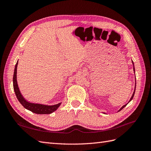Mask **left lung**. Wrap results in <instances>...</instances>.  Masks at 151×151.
I'll use <instances>...</instances> for the list:
<instances>
[{
  "label": "left lung",
  "instance_id": "8db88e82",
  "mask_svg": "<svg viewBox=\"0 0 151 151\" xmlns=\"http://www.w3.org/2000/svg\"><path fill=\"white\" fill-rule=\"evenodd\" d=\"M133 64H134V63H133ZM134 72H135V68H134ZM135 89H134V93H133V94H132V97H131V98H130V101H129V102L131 101V100L132 99H133V98H134V94H135ZM127 103V104H128ZM127 104H125L124 105V106H123L120 109H119V110H118V111H121L122 110V109L123 108H125L126 106H127Z\"/></svg>",
  "mask_w": 151,
  "mask_h": 151
}]
</instances>
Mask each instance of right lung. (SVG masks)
I'll use <instances>...</instances> for the list:
<instances>
[{
    "instance_id": "1",
    "label": "right lung",
    "mask_w": 151,
    "mask_h": 151,
    "mask_svg": "<svg viewBox=\"0 0 151 151\" xmlns=\"http://www.w3.org/2000/svg\"><path fill=\"white\" fill-rule=\"evenodd\" d=\"M18 64V61L17 62L16 64L15 65L14 68V76H13V87L14 90L16 94V97L17 99L19 100L20 103L26 109H28V110L33 112L36 114H50L55 111L56 109L60 106L61 104L60 103H58L57 104L52 105V106H48V105H44L42 104H35V103H31L22 97L21 95L20 91L18 88V85L17 83V67Z\"/></svg>"
}]
</instances>
